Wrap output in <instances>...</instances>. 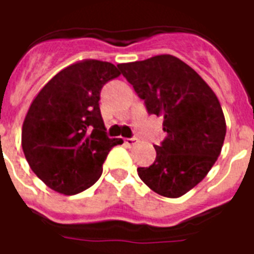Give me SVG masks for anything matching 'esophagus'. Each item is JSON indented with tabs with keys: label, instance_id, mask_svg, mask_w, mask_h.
Wrapping results in <instances>:
<instances>
[{
	"label": "esophagus",
	"instance_id": "1",
	"mask_svg": "<svg viewBox=\"0 0 254 254\" xmlns=\"http://www.w3.org/2000/svg\"><path fill=\"white\" fill-rule=\"evenodd\" d=\"M137 137H127V139H125V144L128 145V147H133V145L137 144Z\"/></svg>",
	"mask_w": 254,
	"mask_h": 254
}]
</instances>
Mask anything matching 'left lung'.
Wrapping results in <instances>:
<instances>
[{
    "label": "left lung",
    "mask_w": 254,
    "mask_h": 254,
    "mask_svg": "<svg viewBox=\"0 0 254 254\" xmlns=\"http://www.w3.org/2000/svg\"><path fill=\"white\" fill-rule=\"evenodd\" d=\"M148 114L163 117L167 137L156 159L139 167L145 186L180 197L207 176L223 148L227 125L217 96L193 68L170 54L118 64Z\"/></svg>",
    "instance_id": "obj_1"
}]
</instances>
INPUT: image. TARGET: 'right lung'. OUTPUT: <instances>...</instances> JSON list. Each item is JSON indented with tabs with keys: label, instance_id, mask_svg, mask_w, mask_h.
<instances>
[{
	"label": "right lung",
	"instance_id": "right-lung-1",
	"mask_svg": "<svg viewBox=\"0 0 254 254\" xmlns=\"http://www.w3.org/2000/svg\"><path fill=\"white\" fill-rule=\"evenodd\" d=\"M115 64L76 62L49 80L31 102L22 126V149L29 166L47 187L76 194L94 186L103 172L110 139L100 115L102 87L118 78Z\"/></svg>",
	"mask_w": 254,
	"mask_h": 254
}]
</instances>
